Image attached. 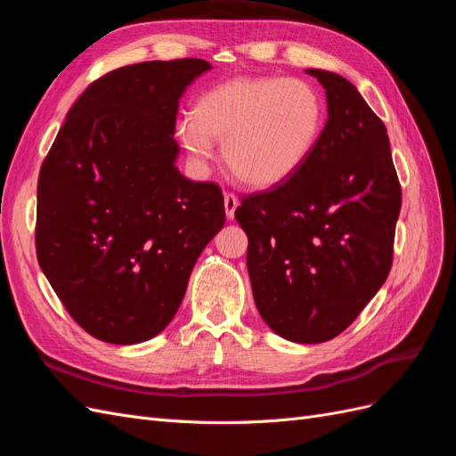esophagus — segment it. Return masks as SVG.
I'll list each match as a JSON object with an SVG mask.
<instances>
[{"mask_svg": "<svg viewBox=\"0 0 456 456\" xmlns=\"http://www.w3.org/2000/svg\"><path fill=\"white\" fill-rule=\"evenodd\" d=\"M240 205V200L236 194H232V191H226L224 194V209H226V216L232 220L233 215H236V209Z\"/></svg>", "mask_w": 456, "mask_h": 456, "instance_id": "esophagus-1", "label": "esophagus"}]
</instances>
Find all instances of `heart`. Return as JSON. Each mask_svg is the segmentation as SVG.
<instances>
[{
  "instance_id": "obj_1",
  "label": "heart",
  "mask_w": 456,
  "mask_h": 456,
  "mask_svg": "<svg viewBox=\"0 0 456 456\" xmlns=\"http://www.w3.org/2000/svg\"><path fill=\"white\" fill-rule=\"evenodd\" d=\"M325 118L322 93L305 79L233 77L205 91L176 134L196 163L209 161L213 141H223L232 173L249 186L270 188L310 159Z\"/></svg>"
}]
</instances>
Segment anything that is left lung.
<instances>
[{
	"mask_svg": "<svg viewBox=\"0 0 456 456\" xmlns=\"http://www.w3.org/2000/svg\"><path fill=\"white\" fill-rule=\"evenodd\" d=\"M306 74L327 96L322 139L289 181L243 198L236 220L262 320L317 344L340 335L388 278L402 186L388 133L360 91L335 72Z\"/></svg>",
	"mask_w": 456,
	"mask_h": 456,
	"instance_id": "1",
	"label": "left lung"
}]
</instances>
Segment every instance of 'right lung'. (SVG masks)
I'll return each instance as SVG.
<instances>
[{"label": "right lung", "instance_id": "1", "mask_svg": "<svg viewBox=\"0 0 456 456\" xmlns=\"http://www.w3.org/2000/svg\"><path fill=\"white\" fill-rule=\"evenodd\" d=\"M207 70V61L181 59L108 72L74 102L41 165L37 262L94 338L159 335L224 226L223 190L191 183L175 165L178 101Z\"/></svg>", "mask_w": 456, "mask_h": 456}]
</instances>
